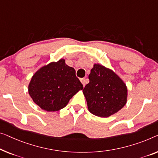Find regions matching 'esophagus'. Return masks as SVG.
<instances>
[{"mask_svg":"<svg viewBox=\"0 0 158 158\" xmlns=\"http://www.w3.org/2000/svg\"><path fill=\"white\" fill-rule=\"evenodd\" d=\"M80 81H81V84H83V86H85V84H86V79H84V78H82V79H80Z\"/></svg>","mask_w":158,"mask_h":158,"instance_id":"34e87169","label":"esophagus"}]
</instances>
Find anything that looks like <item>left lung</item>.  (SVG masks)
I'll use <instances>...</instances> for the list:
<instances>
[{"instance_id":"obj_1","label":"left lung","mask_w":158,"mask_h":158,"mask_svg":"<svg viewBox=\"0 0 158 158\" xmlns=\"http://www.w3.org/2000/svg\"><path fill=\"white\" fill-rule=\"evenodd\" d=\"M89 83L83 89L89 112L96 116L109 117L127 103L128 89L118 75L105 66L94 64Z\"/></svg>"}]
</instances>
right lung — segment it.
<instances>
[{"label": "right lung", "mask_w": 158, "mask_h": 158, "mask_svg": "<svg viewBox=\"0 0 158 158\" xmlns=\"http://www.w3.org/2000/svg\"><path fill=\"white\" fill-rule=\"evenodd\" d=\"M83 85L75 69L66 64L64 59L42 66L32 77L28 93L42 110L55 112L64 108Z\"/></svg>", "instance_id": "right-lung-1"}]
</instances>
